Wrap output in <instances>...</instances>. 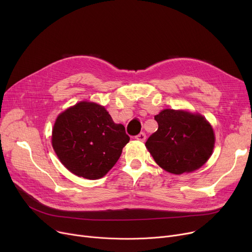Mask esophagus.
<instances>
[{"label":"esophagus","mask_w":252,"mask_h":252,"mask_svg":"<svg viewBox=\"0 0 252 252\" xmlns=\"http://www.w3.org/2000/svg\"><path fill=\"white\" fill-rule=\"evenodd\" d=\"M135 139H136V140H139V141L144 142L145 140H146V134L143 133V131H142V133H140L139 135H137V136L135 137Z\"/></svg>","instance_id":"1"}]
</instances>
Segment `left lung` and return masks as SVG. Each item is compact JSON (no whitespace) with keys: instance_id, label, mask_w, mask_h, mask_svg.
Segmentation results:
<instances>
[{"instance_id":"8db88e82","label":"left lung","mask_w":252,"mask_h":252,"mask_svg":"<svg viewBox=\"0 0 252 252\" xmlns=\"http://www.w3.org/2000/svg\"><path fill=\"white\" fill-rule=\"evenodd\" d=\"M158 129L146 142L156 163L168 173L181 175L201 167L215 146V134L206 119L174 109L154 116Z\"/></svg>"}]
</instances>
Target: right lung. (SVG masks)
Instances as JSON below:
<instances>
[{"label": "right lung", "mask_w": 252, "mask_h": 252, "mask_svg": "<svg viewBox=\"0 0 252 252\" xmlns=\"http://www.w3.org/2000/svg\"><path fill=\"white\" fill-rule=\"evenodd\" d=\"M129 141L123 125L113 123L103 106L81 102L55 122L52 145L62 164L89 180L105 176L117 162Z\"/></svg>", "instance_id": "1"}]
</instances>
